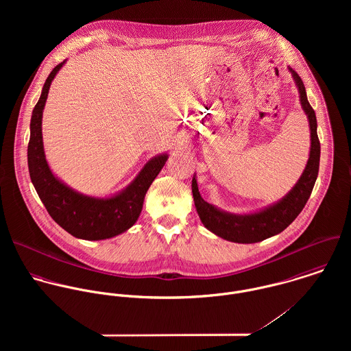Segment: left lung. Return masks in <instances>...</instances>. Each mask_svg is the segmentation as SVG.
I'll use <instances>...</instances> for the list:
<instances>
[{
    "label": "left lung",
    "instance_id": "1",
    "mask_svg": "<svg viewBox=\"0 0 351 351\" xmlns=\"http://www.w3.org/2000/svg\"><path fill=\"white\" fill-rule=\"evenodd\" d=\"M300 93V102L311 130V151L300 180L292 191L276 204L249 215H234L220 210L201 197L196 177L192 180L193 200L202 224L215 235L235 243H256L282 232L300 213L309 199L319 173L320 142L317 138L316 114L306 99L300 75L289 67Z\"/></svg>",
    "mask_w": 351,
    "mask_h": 351
}]
</instances>
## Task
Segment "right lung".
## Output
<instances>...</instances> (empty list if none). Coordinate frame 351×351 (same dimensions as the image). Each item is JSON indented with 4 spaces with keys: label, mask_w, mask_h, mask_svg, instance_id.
<instances>
[{
    "label": "right lung",
    "mask_w": 351,
    "mask_h": 351,
    "mask_svg": "<svg viewBox=\"0 0 351 351\" xmlns=\"http://www.w3.org/2000/svg\"><path fill=\"white\" fill-rule=\"evenodd\" d=\"M64 60L53 67L47 77L42 96L31 117V136L28 143V169L31 181L51 217L69 234L85 241H101L123 234L131 228L143 208L145 196L152 181L167 160V154L150 159L139 176L120 193L109 199H96L81 195L50 170L46 160L42 136V117L51 82Z\"/></svg>",
    "instance_id": "add662e5"
}]
</instances>
